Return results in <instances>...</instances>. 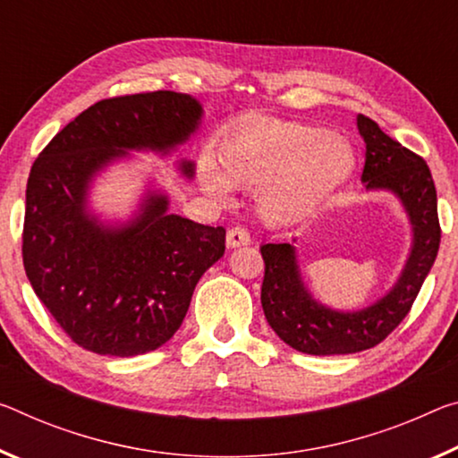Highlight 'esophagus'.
I'll list each match as a JSON object with an SVG mask.
<instances>
[{
	"mask_svg": "<svg viewBox=\"0 0 458 458\" xmlns=\"http://www.w3.org/2000/svg\"><path fill=\"white\" fill-rule=\"evenodd\" d=\"M249 242H250L249 230H244L242 226H234V228L228 230V234H226L228 249H236V246H246Z\"/></svg>",
	"mask_w": 458,
	"mask_h": 458,
	"instance_id": "1",
	"label": "esophagus"
}]
</instances>
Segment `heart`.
<instances>
[{
  "mask_svg": "<svg viewBox=\"0 0 458 458\" xmlns=\"http://www.w3.org/2000/svg\"><path fill=\"white\" fill-rule=\"evenodd\" d=\"M217 165L203 163L201 183L226 201L232 187L259 190L260 208L271 220H287L318 206L344 183L354 155L328 130L252 115L217 142Z\"/></svg>",
  "mask_w": 458,
  "mask_h": 458,
  "instance_id": "b5f03b06",
  "label": "heart"
}]
</instances>
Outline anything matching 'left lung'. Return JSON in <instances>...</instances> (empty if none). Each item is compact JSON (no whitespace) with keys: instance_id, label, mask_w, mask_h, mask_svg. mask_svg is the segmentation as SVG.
<instances>
[{"instance_id":"1","label":"left lung","mask_w":458,"mask_h":458,"mask_svg":"<svg viewBox=\"0 0 458 458\" xmlns=\"http://www.w3.org/2000/svg\"><path fill=\"white\" fill-rule=\"evenodd\" d=\"M357 126L367 144L362 183L367 190L395 193L413 232L408 263L391 292L359 311L330 310L303 285L292 244L260 246L265 260L260 303L268 326L295 351L318 357L360 352L386 340L408 316L440 246L437 187L424 158L402 147L367 115L359 114Z\"/></svg>"}]
</instances>
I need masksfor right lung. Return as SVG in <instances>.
I'll list each match as a JSON object with an SVG mask.
<instances>
[{
  "label": "right lung",
  "mask_w": 458,
  "mask_h": 458,
  "mask_svg": "<svg viewBox=\"0 0 458 458\" xmlns=\"http://www.w3.org/2000/svg\"><path fill=\"white\" fill-rule=\"evenodd\" d=\"M187 93L152 91L101 99L69 122L36 158L26 185L21 257L34 293L85 351L136 357L179 330L201 275L226 249V230L169 214L148 191L140 212L104 226L87 190L128 150H173L201 120ZM193 177V163L181 161Z\"/></svg>",
  "instance_id": "right-lung-1"
}]
</instances>
